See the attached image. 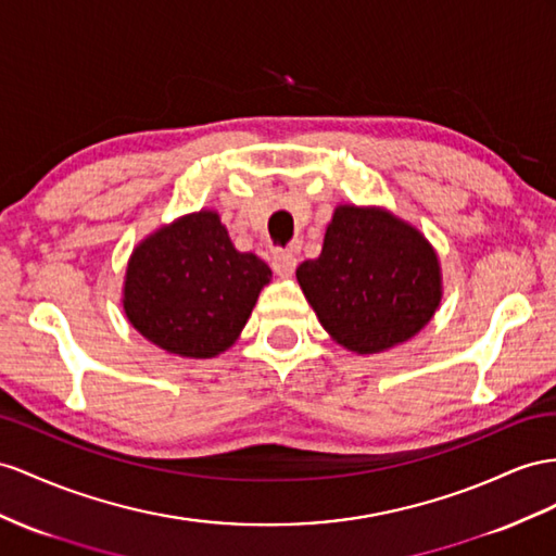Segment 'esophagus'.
Wrapping results in <instances>:
<instances>
[{
    "instance_id": "34e87169",
    "label": "esophagus",
    "mask_w": 556,
    "mask_h": 556,
    "mask_svg": "<svg viewBox=\"0 0 556 556\" xmlns=\"http://www.w3.org/2000/svg\"><path fill=\"white\" fill-rule=\"evenodd\" d=\"M295 265H298V258L293 251L279 249L273 253V269L279 277H291L295 273Z\"/></svg>"
}]
</instances>
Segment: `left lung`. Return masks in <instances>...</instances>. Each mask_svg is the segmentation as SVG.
I'll return each mask as SVG.
<instances>
[{
  "instance_id": "obj_1",
  "label": "left lung",
  "mask_w": 556,
  "mask_h": 556,
  "mask_svg": "<svg viewBox=\"0 0 556 556\" xmlns=\"http://www.w3.org/2000/svg\"><path fill=\"white\" fill-rule=\"evenodd\" d=\"M295 277L324 329L357 354L406 343L441 303L432 244L382 208L338 206L319 258L298 265Z\"/></svg>"
}]
</instances>
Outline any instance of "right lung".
<instances>
[{
  "instance_id": "obj_1",
  "label": "right lung",
  "mask_w": 556,
  "mask_h": 556,
  "mask_svg": "<svg viewBox=\"0 0 556 556\" xmlns=\"http://www.w3.org/2000/svg\"><path fill=\"white\" fill-rule=\"evenodd\" d=\"M269 269L235 249L216 211L182 216L134 249L124 312L150 343L190 359L225 352L244 329Z\"/></svg>"
}]
</instances>
